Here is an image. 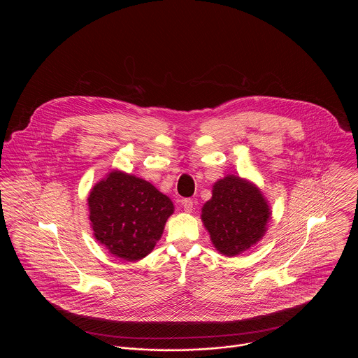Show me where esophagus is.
Instances as JSON below:
<instances>
[{
    "instance_id": "esophagus-1",
    "label": "esophagus",
    "mask_w": 358,
    "mask_h": 358,
    "mask_svg": "<svg viewBox=\"0 0 358 358\" xmlns=\"http://www.w3.org/2000/svg\"><path fill=\"white\" fill-rule=\"evenodd\" d=\"M182 208L185 209V212H193V209H194V203H193V200H190V199H185V200L182 201Z\"/></svg>"
}]
</instances>
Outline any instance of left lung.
I'll list each match as a JSON object with an SVG mask.
<instances>
[{"instance_id": "obj_1", "label": "left lung", "mask_w": 358, "mask_h": 358, "mask_svg": "<svg viewBox=\"0 0 358 358\" xmlns=\"http://www.w3.org/2000/svg\"><path fill=\"white\" fill-rule=\"evenodd\" d=\"M271 209L254 182L226 175L212 186V197L201 208V220L210 243L222 255H241L267 231Z\"/></svg>"}]
</instances>
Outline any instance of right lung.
Here are the masks:
<instances>
[{
  "mask_svg": "<svg viewBox=\"0 0 358 358\" xmlns=\"http://www.w3.org/2000/svg\"><path fill=\"white\" fill-rule=\"evenodd\" d=\"M88 209L94 237L111 255L136 262L153 251L175 206L150 182L113 169L91 189Z\"/></svg>",
  "mask_w": 358,
  "mask_h": 358,
  "instance_id": "obj_1",
  "label": "right lung"
}]
</instances>
